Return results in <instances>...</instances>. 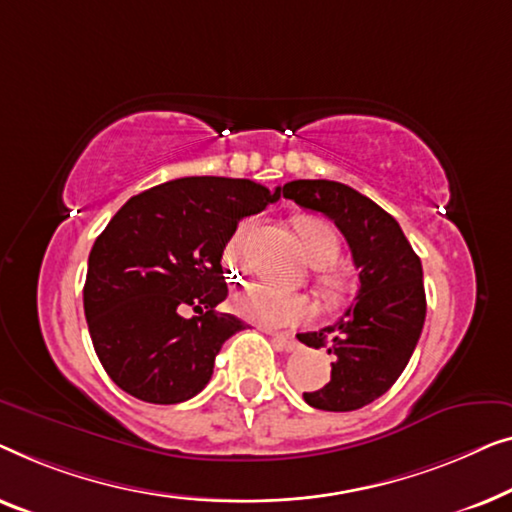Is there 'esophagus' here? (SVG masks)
I'll list each match as a JSON object with an SVG mask.
<instances>
[{"label":"esophagus","instance_id":"1","mask_svg":"<svg viewBox=\"0 0 512 512\" xmlns=\"http://www.w3.org/2000/svg\"><path fill=\"white\" fill-rule=\"evenodd\" d=\"M271 341L278 350H285V352H292L297 348V341H294V336L290 334H271Z\"/></svg>","mask_w":512,"mask_h":512}]
</instances>
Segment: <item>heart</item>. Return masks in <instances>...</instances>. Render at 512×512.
<instances>
[{"label":"heart","mask_w":512,"mask_h":512,"mask_svg":"<svg viewBox=\"0 0 512 512\" xmlns=\"http://www.w3.org/2000/svg\"><path fill=\"white\" fill-rule=\"evenodd\" d=\"M297 236L301 253L313 269H325L320 273L318 283L327 294H338L343 290L341 273L329 269L341 255V239L338 232L322 218H299ZM246 229H239L227 246V262L236 264L241 259ZM234 311L250 322L262 327H294L299 322L311 320L315 315L313 301L304 294H292L269 283H253L234 297Z\"/></svg>","instance_id":"b5f03b06"}]
</instances>
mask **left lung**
<instances>
[{
    "label": "left lung",
    "mask_w": 512,
    "mask_h": 512,
    "mask_svg": "<svg viewBox=\"0 0 512 512\" xmlns=\"http://www.w3.org/2000/svg\"><path fill=\"white\" fill-rule=\"evenodd\" d=\"M283 197L334 220L359 269V292L343 318L297 334L308 348H327L331 378L304 392L308 406L348 413L376 401L397 383L420 341L427 299L422 262L399 222L376 201L336 181H292Z\"/></svg>",
    "instance_id": "8db88e82"
}]
</instances>
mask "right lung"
Returning a JSON list of instances; mask_svg holds the SVG:
<instances>
[{"label": "right lung", "instance_id": "right-lung-1", "mask_svg": "<svg viewBox=\"0 0 512 512\" xmlns=\"http://www.w3.org/2000/svg\"><path fill=\"white\" fill-rule=\"evenodd\" d=\"M280 199L246 178L190 176L136 194L97 236L83 308L104 371L148 403H181L204 390L215 355L243 322L227 299L222 253L239 220ZM190 305L197 316L183 319Z\"/></svg>", "mask_w": 512, "mask_h": 512}]
</instances>
